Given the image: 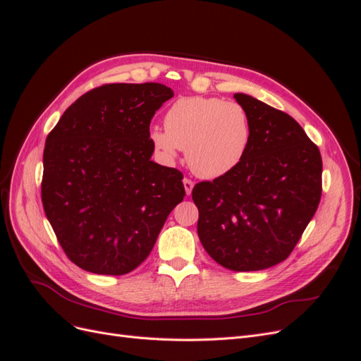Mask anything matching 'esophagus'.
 <instances>
[{"label":"esophagus","mask_w":361,"mask_h":361,"mask_svg":"<svg viewBox=\"0 0 361 361\" xmlns=\"http://www.w3.org/2000/svg\"><path fill=\"white\" fill-rule=\"evenodd\" d=\"M183 187H185V192H187V195H190L192 188H194V182L191 179H188V178H185L183 179Z\"/></svg>","instance_id":"esophagus-1"}]
</instances>
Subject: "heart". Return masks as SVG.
<instances>
[{"instance_id": "obj_1", "label": "heart", "mask_w": 361, "mask_h": 361, "mask_svg": "<svg viewBox=\"0 0 361 361\" xmlns=\"http://www.w3.org/2000/svg\"><path fill=\"white\" fill-rule=\"evenodd\" d=\"M166 129L154 128L150 141L166 161L187 150L191 170L200 178L215 179L231 173L245 157L250 145V120L236 102L218 97H180L166 114Z\"/></svg>"}]
</instances>
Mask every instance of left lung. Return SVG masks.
Here are the masks:
<instances>
[{
	"label": "left lung",
	"mask_w": 361,
	"mask_h": 361,
	"mask_svg": "<svg viewBox=\"0 0 361 361\" xmlns=\"http://www.w3.org/2000/svg\"><path fill=\"white\" fill-rule=\"evenodd\" d=\"M250 120V145L239 166L199 182L200 243L216 264L260 271L288 259L322 192L319 149L289 114L235 93Z\"/></svg>",
	"instance_id": "left-lung-1"
}]
</instances>
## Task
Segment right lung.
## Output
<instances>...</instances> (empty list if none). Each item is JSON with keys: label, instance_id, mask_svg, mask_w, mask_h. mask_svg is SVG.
<instances>
[{"label": "right lung", "instance_id": "right-lung-1", "mask_svg": "<svg viewBox=\"0 0 361 361\" xmlns=\"http://www.w3.org/2000/svg\"><path fill=\"white\" fill-rule=\"evenodd\" d=\"M170 97V87L158 82L96 87L47 137L43 209L63 251L84 271L135 269L183 200V174L150 161V120Z\"/></svg>", "mask_w": 361, "mask_h": 361}]
</instances>
